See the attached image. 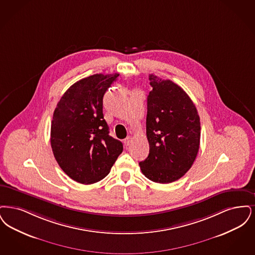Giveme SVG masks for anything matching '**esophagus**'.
I'll return each mask as SVG.
<instances>
[{
  "mask_svg": "<svg viewBox=\"0 0 255 255\" xmlns=\"http://www.w3.org/2000/svg\"><path fill=\"white\" fill-rule=\"evenodd\" d=\"M130 142H131V137H130V136L127 137V138L124 140V143H125V144H126L127 146H128V145H129Z\"/></svg>",
  "mask_w": 255,
  "mask_h": 255,
  "instance_id": "esophagus-1",
  "label": "esophagus"
}]
</instances>
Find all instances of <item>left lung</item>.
<instances>
[{"mask_svg":"<svg viewBox=\"0 0 255 255\" xmlns=\"http://www.w3.org/2000/svg\"><path fill=\"white\" fill-rule=\"evenodd\" d=\"M146 137L149 154L139 163L145 177L168 184L184 176L199 150L201 126L195 105L170 80L149 75Z\"/></svg>","mask_w":255,"mask_h":255,"instance_id":"obj_1","label":"left lung"}]
</instances>
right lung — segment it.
Segmentation results:
<instances>
[{
    "label": "right lung",
    "instance_id": "1",
    "mask_svg": "<svg viewBox=\"0 0 255 255\" xmlns=\"http://www.w3.org/2000/svg\"><path fill=\"white\" fill-rule=\"evenodd\" d=\"M119 76L94 74L73 84L58 102L51 122L50 144L64 172L90 185L106 177L122 153L123 144L110 136L103 97Z\"/></svg>",
    "mask_w": 255,
    "mask_h": 255
}]
</instances>
